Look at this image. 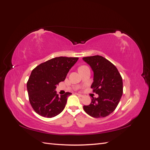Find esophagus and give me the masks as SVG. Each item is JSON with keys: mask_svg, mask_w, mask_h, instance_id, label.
<instances>
[{"mask_svg": "<svg viewBox=\"0 0 150 150\" xmlns=\"http://www.w3.org/2000/svg\"><path fill=\"white\" fill-rule=\"evenodd\" d=\"M77 95H78V96H80V97H83V94H79V93H76Z\"/></svg>", "mask_w": 150, "mask_h": 150, "instance_id": "1", "label": "esophagus"}]
</instances>
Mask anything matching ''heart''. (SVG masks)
<instances>
[{
	"label": "heart",
	"instance_id": "b5f03b06",
	"mask_svg": "<svg viewBox=\"0 0 150 150\" xmlns=\"http://www.w3.org/2000/svg\"><path fill=\"white\" fill-rule=\"evenodd\" d=\"M81 67H84V66H81Z\"/></svg>",
	"mask_w": 150,
	"mask_h": 150
}]
</instances>
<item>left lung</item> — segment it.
I'll return each instance as SVG.
<instances>
[{
	"instance_id": "obj_1",
	"label": "left lung",
	"mask_w": 150,
	"mask_h": 150,
	"mask_svg": "<svg viewBox=\"0 0 150 150\" xmlns=\"http://www.w3.org/2000/svg\"><path fill=\"white\" fill-rule=\"evenodd\" d=\"M93 71L91 88L98 94L84 106L85 112L94 117H103L115 110L122 94V79L116 66L101 56L83 57Z\"/></svg>"
}]
</instances>
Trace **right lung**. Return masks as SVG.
I'll list each match as a JSON object with an SVG mask.
<instances>
[{
    "label": "right lung",
    "mask_w": 150,
    "mask_h": 150,
    "mask_svg": "<svg viewBox=\"0 0 150 150\" xmlns=\"http://www.w3.org/2000/svg\"><path fill=\"white\" fill-rule=\"evenodd\" d=\"M78 57H58L39 64L32 71L27 83L29 101L38 115L53 117L64 110L67 97L66 93L59 96L56 91L59 83L64 81Z\"/></svg>",
    "instance_id": "add662e5"
}]
</instances>
